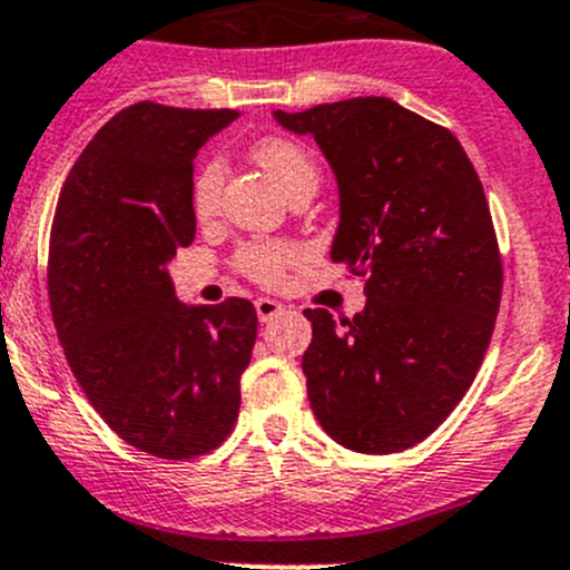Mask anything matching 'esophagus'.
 I'll use <instances>...</instances> for the list:
<instances>
[{
    "label": "esophagus",
    "instance_id": "1",
    "mask_svg": "<svg viewBox=\"0 0 570 570\" xmlns=\"http://www.w3.org/2000/svg\"><path fill=\"white\" fill-rule=\"evenodd\" d=\"M281 312H284V306H281L278 301H273V297H258L256 301V314L262 322H269L273 317H278Z\"/></svg>",
    "mask_w": 570,
    "mask_h": 570
}]
</instances>
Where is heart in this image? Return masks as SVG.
Here are the masks:
<instances>
[{"label": "heart", "instance_id": "1", "mask_svg": "<svg viewBox=\"0 0 570 570\" xmlns=\"http://www.w3.org/2000/svg\"><path fill=\"white\" fill-rule=\"evenodd\" d=\"M253 159L267 170L281 187L289 193V198L301 189L320 184V168L314 154L303 142L292 137H267V140L253 146ZM223 178H226V163L220 157H206L195 168L189 181V209L195 220L206 223L217 215L223 193ZM301 258V248L286 239H248L234 253V267L250 281L264 286H273L284 278L286 267Z\"/></svg>", "mask_w": 570, "mask_h": 570}]
</instances>
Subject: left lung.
<instances>
[{
  "label": "left lung",
  "mask_w": 570,
  "mask_h": 570,
  "mask_svg": "<svg viewBox=\"0 0 570 570\" xmlns=\"http://www.w3.org/2000/svg\"><path fill=\"white\" fill-rule=\"evenodd\" d=\"M275 118L331 163L342 204L331 258L366 292L353 320L306 308L314 416L347 450H411L455 411L491 344L502 253L485 189L446 126L383 96Z\"/></svg>",
  "instance_id": "1"
}]
</instances>
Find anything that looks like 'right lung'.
<instances>
[{"label": "right lung", "instance_id": "obj_1", "mask_svg": "<svg viewBox=\"0 0 570 570\" xmlns=\"http://www.w3.org/2000/svg\"><path fill=\"white\" fill-rule=\"evenodd\" d=\"M234 118L154 101L120 109L73 163L51 223L49 306L68 366L126 444L165 461L228 439L256 342L253 303L187 308L168 275L195 239V154Z\"/></svg>", "mask_w": 570, "mask_h": 570}]
</instances>
